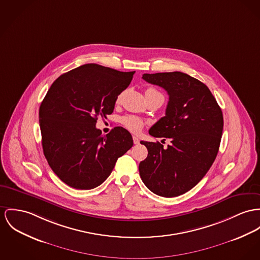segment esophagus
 <instances>
[{"mask_svg": "<svg viewBox=\"0 0 260 260\" xmlns=\"http://www.w3.org/2000/svg\"><path fill=\"white\" fill-rule=\"evenodd\" d=\"M133 140H134V143H135V144H139V143H140V140H139L137 137H134Z\"/></svg>", "mask_w": 260, "mask_h": 260, "instance_id": "1", "label": "esophagus"}]
</instances>
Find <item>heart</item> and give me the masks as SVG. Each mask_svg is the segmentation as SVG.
<instances>
[{
    "label": "heart",
    "instance_id": "heart-1",
    "mask_svg": "<svg viewBox=\"0 0 260 260\" xmlns=\"http://www.w3.org/2000/svg\"><path fill=\"white\" fill-rule=\"evenodd\" d=\"M148 93H159V92H157L153 88H148V89H146L145 94H148ZM119 99H120V96H119ZM120 122L123 124V126H125L127 129H129L133 133H139L144 124L143 120H141L140 118L133 116V115H127V116L122 117L120 119Z\"/></svg>",
    "mask_w": 260,
    "mask_h": 260
}]
</instances>
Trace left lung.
Returning <instances> with one entry per match:
<instances>
[{"label":"left lung","mask_w":260,"mask_h":260,"mask_svg":"<svg viewBox=\"0 0 260 260\" xmlns=\"http://www.w3.org/2000/svg\"><path fill=\"white\" fill-rule=\"evenodd\" d=\"M143 80L162 87L169 95L165 116L149 129L171 144L140 141L148 154L139 166L140 178L154 194L171 198L196 186L217 157L223 118L209 88L182 72L143 74Z\"/></svg>","instance_id":"1"}]
</instances>
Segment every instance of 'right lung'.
<instances>
[{
	"label": "right lung",
	"mask_w": 260,
	"mask_h": 260,
	"mask_svg": "<svg viewBox=\"0 0 260 260\" xmlns=\"http://www.w3.org/2000/svg\"><path fill=\"white\" fill-rule=\"evenodd\" d=\"M134 74L89 63L62 74L47 91L40 107L43 153L68 186L98 187L134 145L132 135L121 126L106 136L96 127L98 117L114 112L118 96Z\"/></svg>",
	"instance_id": "1"
}]
</instances>
